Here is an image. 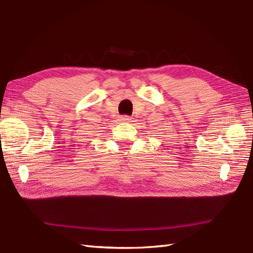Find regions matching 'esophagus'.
I'll return each instance as SVG.
<instances>
[{
  "instance_id": "1",
  "label": "esophagus",
  "mask_w": 253,
  "mask_h": 253,
  "mask_svg": "<svg viewBox=\"0 0 253 253\" xmlns=\"http://www.w3.org/2000/svg\"><path fill=\"white\" fill-rule=\"evenodd\" d=\"M131 117L129 116H126V115H125V116H121L120 117V121H125V122H128V121H131Z\"/></svg>"
}]
</instances>
